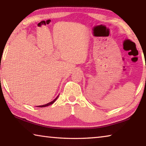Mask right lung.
<instances>
[{
  "mask_svg": "<svg viewBox=\"0 0 146 146\" xmlns=\"http://www.w3.org/2000/svg\"><path fill=\"white\" fill-rule=\"evenodd\" d=\"M58 95L57 96V97H56V98H55V99H54L53 101H51V102H50L49 103H48V104H44V105L38 106H36V107H38V108H44V107H46V106H49V105L53 104L55 102L56 100L57 99V98H58Z\"/></svg>",
  "mask_w": 146,
  "mask_h": 146,
  "instance_id": "add662e5",
  "label": "right lung"
}]
</instances>
